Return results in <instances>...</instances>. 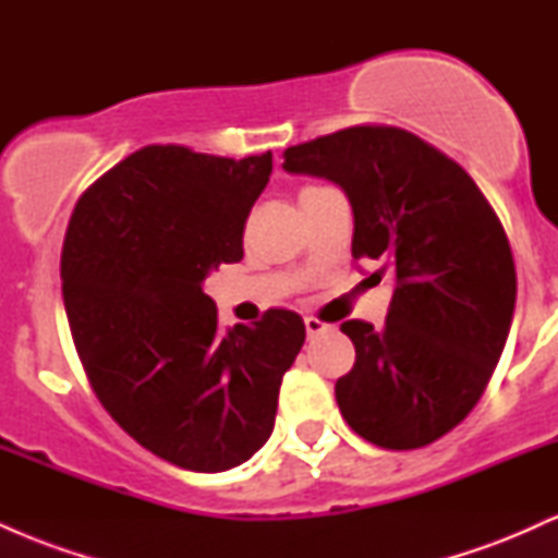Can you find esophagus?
Segmentation results:
<instances>
[{
	"label": "esophagus",
	"instance_id": "34e87169",
	"mask_svg": "<svg viewBox=\"0 0 558 558\" xmlns=\"http://www.w3.org/2000/svg\"><path fill=\"white\" fill-rule=\"evenodd\" d=\"M304 325H306V336H310V338H315V336H319V332L330 330V325L323 323V319H317V317H304Z\"/></svg>",
	"mask_w": 558,
	"mask_h": 558
}]
</instances>
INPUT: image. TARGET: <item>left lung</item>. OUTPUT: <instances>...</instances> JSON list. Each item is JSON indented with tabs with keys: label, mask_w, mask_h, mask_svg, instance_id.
Masks as SVG:
<instances>
[{
	"label": "left lung",
	"mask_w": 558,
	"mask_h": 558,
	"mask_svg": "<svg viewBox=\"0 0 558 558\" xmlns=\"http://www.w3.org/2000/svg\"><path fill=\"white\" fill-rule=\"evenodd\" d=\"M283 159L343 191L351 254L393 283L383 328L341 325L356 349L336 383L343 420L393 451L433 444L472 412L509 338L517 272L501 222L453 159L401 128H345Z\"/></svg>",
	"instance_id": "1"
}]
</instances>
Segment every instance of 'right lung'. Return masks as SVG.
<instances>
[{"instance_id":"obj_1","label":"right lung","mask_w":558,"mask_h":558,"mask_svg":"<svg viewBox=\"0 0 558 558\" xmlns=\"http://www.w3.org/2000/svg\"><path fill=\"white\" fill-rule=\"evenodd\" d=\"M272 155L146 146L101 175L70 217L62 299L101 407L165 462L226 472L270 438L304 319L270 310L222 330L204 280L241 262Z\"/></svg>"}]
</instances>
